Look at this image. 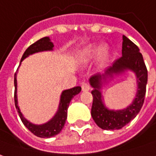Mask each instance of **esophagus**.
<instances>
[{
  "label": "esophagus",
  "mask_w": 156,
  "mask_h": 156,
  "mask_svg": "<svg viewBox=\"0 0 156 156\" xmlns=\"http://www.w3.org/2000/svg\"><path fill=\"white\" fill-rule=\"evenodd\" d=\"M82 90L83 91H86V90H90V85L89 83L86 82H83L82 83Z\"/></svg>",
  "instance_id": "1"
}]
</instances>
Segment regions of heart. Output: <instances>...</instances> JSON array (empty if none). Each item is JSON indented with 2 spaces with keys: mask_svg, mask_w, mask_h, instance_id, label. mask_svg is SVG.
Segmentation results:
<instances>
[{
  "mask_svg": "<svg viewBox=\"0 0 156 156\" xmlns=\"http://www.w3.org/2000/svg\"><path fill=\"white\" fill-rule=\"evenodd\" d=\"M97 52H98V48H96L95 46H89V47H87L82 52V54H81V60H84V61L90 60V59H92L94 56L96 55V54H97ZM108 55L109 53L107 48H103L101 49L100 58L102 62H105V61L108 60Z\"/></svg>",
  "mask_w": 156,
  "mask_h": 156,
  "instance_id": "obj_1",
  "label": "heart"
}]
</instances>
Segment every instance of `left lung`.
Masks as SVG:
<instances>
[{
	"mask_svg": "<svg viewBox=\"0 0 156 156\" xmlns=\"http://www.w3.org/2000/svg\"><path fill=\"white\" fill-rule=\"evenodd\" d=\"M126 69L133 70L137 75L139 89L135 100L127 109L119 111H110L104 107L100 92V88L105 82L108 76L121 72ZM148 81V70L139 48L126 36H123L122 56L114 60L112 66L105 71L103 74H96L90 79L91 86L93 103L91 115L94 121L103 130H118L136 117L143 107L146 94Z\"/></svg>",
	"mask_w": 156,
	"mask_h": 156,
	"instance_id": "8db88e82",
	"label": "left lung"
}]
</instances>
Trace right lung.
<instances>
[{"label": "right lung", "instance_id": "obj_1", "mask_svg": "<svg viewBox=\"0 0 156 156\" xmlns=\"http://www.w3.org/2000/svg\"><path fill=\"white\" fill-rule=\"evenodd\" d=\"M54 47L53 43L50 42L49 38L45 37L41 39H39L38 41L32 43L30 46L28 47L24 53V55L21 58V61L26 58L27 56L37 53V52L44 51V50H51ZM14 103H15L16 108L18 109V113L20 115V119L22 120L23 124L25 125L26 128H28L30 131H31L34 135L39 137H51L57 135L58 133H60V131L63 129L66 120L67 118V108L71 100L73 99L74 96H76L79 92L81 91V87L76 86L74 88H72L70 90H66L62 92V95L60 96V103L59 106V110L55 114V116L50 121H48L44 125L41 126H36L29 121H27L24 117L22 114L20 113V108L18 107V102H17V96H16V90H17V80H16V73L14 74Z\"/></svg>", "mask_w": 156, "mask_h": 156}]
</instances>
